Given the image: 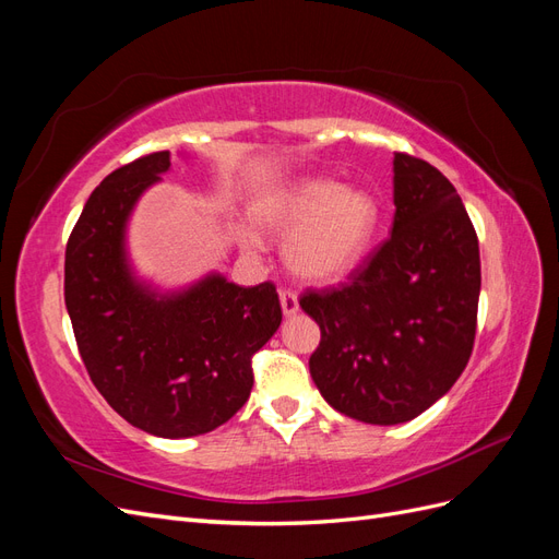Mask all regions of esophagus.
Segmentation results:
<instances>
[{"instance_id": "34e87169", "label": "esophagus", "mask_w": 559, "mask_h": 559, "mask_svg": "<svg viewBox=\"0 0 559 559\" xmlns=\"http://www.w3.org/2000/svg\"><path fill=\"white\" fill-rule=\"evenodd\" d=\"M280 302H282V312H284L286 317H292V314L298 312V296H296V292L282 289V292H280Z\"/></svg>"}]
</instances>
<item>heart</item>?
Instances as JSON below:
<instances>
[{
    "label": "heart",
    "instance_id": "obj_1",
    "mask_svg": "<svg viewBox=\"0 0 559 559\" xmlns=\"http://www.w3.org/2000/svg\"><path fill=\"white\" fill-rule=\"evenodd\" d=\"M257 222L273 235H289L284 259L298 277L329 282L357 265L378 230V200L341 181L308 177L265 193L257 202ZM245 247L261 245L247 235Z\"/></svg>",
    "mask_w": 559,
    "mask_h": 559
}]
</instances>
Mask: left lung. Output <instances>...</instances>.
<instances>
[{
    "instance_id": "1",
    "label": "left lung",
    "mask_w": 559,
    "mask_h": 559,
    "mask_svg": "<svg viewBox=\"0 0 559 559\" xmlns=\"http://www.w3.org/2000/svg\"><path fill=\"white\" fill-rule=\"evenodd\" d=\"M394 226L368 265L300 298L321 329L310 376L331 408L401 425L445 396L468 364L480 296L478 235L454 186L394 154Z\"/></svg>"
}]
</instances>
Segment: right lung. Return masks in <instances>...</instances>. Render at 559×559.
Returning a JSON list of instances; mask_svg holds the SVG:
<instances>
[{"instance_id": "right-lung-1", "label": "right lung", "mask_w": 559, "mask_h": 559, "mask_svg": "<svg viewBox=\"0 0 559 559\" xmlns=\"http://www.w3.org/2000/svg\"><path fill=\"white\" fill-rule=\"evenodd\" d=\"M170 151L118 167L91 193L64 251V306L97 392L132 427L189 438L222 427L253 386L251 357L282 324L273 282L210 273L158 292L132 273L126 228Z\"/></svg>"}]
</instances>
